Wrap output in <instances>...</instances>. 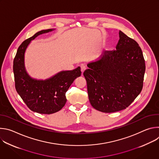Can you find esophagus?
<instances>
[{
	"label": "esophagus",
	"mask_w": 159,
	"mask_h": 159,
	"mask_svg": "<svg viewBox=\"0 0 159 159\" xmlns=\"http://www.w3.org/2000/svg\"><path fill=\"white\" fill-rule=\"evenodd\" d=\"M86 70V67L84 65H82L80 66V70H81V72H82V74H83V73L84 72V71Z\"/></svg>",
	"instance_id": "34e87169"
}]
</instances>
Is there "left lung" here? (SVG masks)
Here are the masks:
<instances>
[{
    "mask_svg": "<svg viewBox=\"0 0 159 159\" xmlns=\"http://www.w3.org/2000/svg\"><path fill=\"white\" fill-rule=\"evenodd\" d=\"M119 35L116 50L104 51L84 72L90 103L103 112L126 109L143 88L145 63L142 49L122 31Z\"/></svg>",
    "mask_w": 159,
    "mask_h": 159,
    "instance_id": "left-lung-1",
    "label": "left lung"
}]
</instances>
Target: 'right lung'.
<instances>
[{
    "instance_id": "1",
    "label": "right lung",
    "mask_w": 159,
    "mask_h": 159,
    "mask_svg": "<svg viewBox=\"0 0 159 159\" xmlns=\"http://www.w3.org/2000/svg\"><path fill=\"white\" fill-rule=\"evenodd\" d=\"M53 30H42L26 39L19 47L13 61L15 87L17 93L31 111L50 115L60 111L65 104V93L74 80L81 75L80 67L62 71L50 79L38 80L31 78L25 67V53L31 40Z\"/></svg>"
}]
</instances>
